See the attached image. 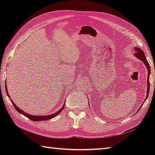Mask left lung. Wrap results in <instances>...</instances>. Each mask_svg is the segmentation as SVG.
I'll use <instances>...</instances> for the list:
<instances>
[{"label":"left lung","mask_w":155,"mask_h":155,"mask_svg":"<svg viewBox=\"0 0 155 155\" xmlns=\"http://www.w3.org/2000/svg\"><path fill=\"white\" fill-rule=\"evenodd\" d=\"M134 51H135L137 52L134 54V55L135 56V57L138 58L139 59L140 61H141L142 62H143V63L144 64V65L146 66V67L147 68V71H148V77H147V96L145 98V100H144V102L147 99L148 96H149V90H150V82H149V77H150V65L149 64V62H148L147 60V58L145 57V55H144V52L141 50L140 48H138V47H135L134 48ZM89 102V101H88ZM144 104V103H143ZM89 104V103H88ZM143 105V104H142ZM142 105H141V107H142ZM139 108V109H140Z\"/></svg>","instance_id":"obj_1"}]
</instances>
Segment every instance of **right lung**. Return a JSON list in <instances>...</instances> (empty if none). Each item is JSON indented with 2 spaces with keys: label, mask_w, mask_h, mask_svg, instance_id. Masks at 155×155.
I'll return each mask as SVG.
<instances>
[{
  "label": "right lung",
  "mask_w": 155,
  "mask_h": 155,
  "mask_svg": "<svg viewBox=\"0 0 155 155\" xmlns=\"http://www.w3.org/2000/svg\"><path fill=\"white\" fill-rule=\"evenodd\" d=\"M5 89H6V94H7V95H8V98H10V100H11V101L12 102V104L14 105V107H15V109L17 110L18 113H20L21 114H23L24 115V116H25V117H27V118H30V119L31 120H32V121H41V120H50V119H51V118H54V117H57V115L58 114H60L61 113V112L63 110V108H64V105H65V103H64V104H63V106L62 107V108H61L60 110H58L57 112H56L55 113H54V114H49V115H46V116H37V115H32V114H28V113H26V112H25V111H23L22 110H21V108H19L17 106H16V105L15 104V103L14 102L12 101V99H11V98H10V96H9V94H8V91H7V87H6V84H5Z\"/></svg>",
  "instance_id": "1"
}]
</instances>
